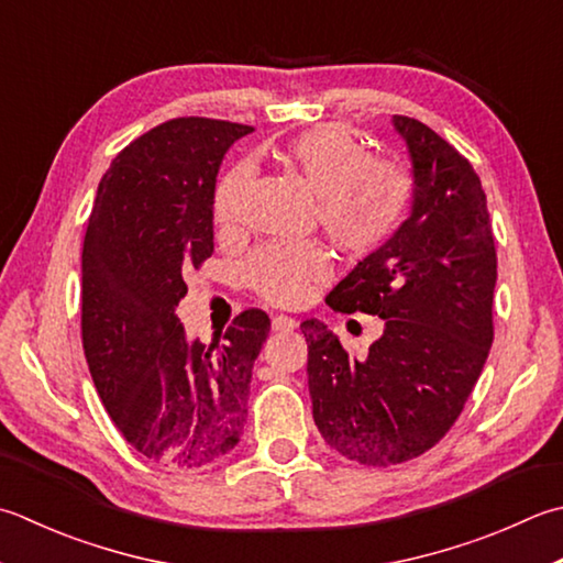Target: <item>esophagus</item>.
I'll use <instances>...</instances> for the list:
<instances>
[{
	"mask_svg": "<svg viewBox=\"0 0 563 563\" xmlns=\"http://www.w3.org/2000/svg\"><path fill=\"white\" fill-rule=\"evenodd\" d=\"M297 327V319L288 314H275L273 317V329L275 332H290V329Z\"/></svg>",
	"mask_w": 563,
	"mask_h": 563,
	"instance_id": "esophagus-1",
	"label": "esophagus"
}]
</instances>
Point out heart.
Wrapping results in <instances>:
<instances>
[{"label": "heart", "mask_w": 563, "mask_h": 563, "mask_svg": "<svg viewBox=\"0 0 563 563\" xmlns=\"http://www.w3.org/2000/svg\"><path fill=\"white\" fill-rule=\"evenodd\" d=\"M280 168L317 195L314 222L349 258H368L398 234L415 200L410 170L393 158L373 156L354 129L322 124L285 141L275 151ZM251 173L229 168L214 187L212 214L219 229L244 217ZM332 273V258L317 241L266 244L251 253L244 280L261 300L292 307L307 300L314 283Z\"/></svg>", "instance_id": "1"}]
</instances>
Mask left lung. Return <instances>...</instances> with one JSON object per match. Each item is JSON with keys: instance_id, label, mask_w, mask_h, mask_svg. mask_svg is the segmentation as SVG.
<instances>
[{"instance_id": "8db88e82", "label": "left lung", "mask_w": 563, "mask_h": 563, "mask_svg": "<svg viewBox=\"0 0 563 563\" xmlns=\"http://www.w3.org/2000/svg\"><path fill=\"white\" fill-rule=\"evenodd\" d=\"M393 124L415 165L412 214L327 297L336 312L380 317L383 336L351 358L324 322H302L314 424L363 466L405 464L439 444L493 344L498 253L481 178L422 121L395 114Z\"/></svg>"}]
</instances>
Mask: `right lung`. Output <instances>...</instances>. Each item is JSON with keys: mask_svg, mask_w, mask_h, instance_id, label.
I'll return each mask as SVG.
<instances>
[{"mask_svg": "<svg viewBox=\"0 0 563 563\" xmlns=\"http://www.w3.org/2000/svg\"><path fill=\"white\" fill-rule=\"evenodd\" d=\"M251 131L207 117L146 131L109 165L85 231L87 366L121 437L161 466H212L244 434L268 314L251 307L200 344L187 341L175 305L185 275L214 253L219 163Z\"/></svg>", "mask_w": 563, "mask_h": 563, "instance_id": "add662e5", "label": "right lung"}]
</instances>
